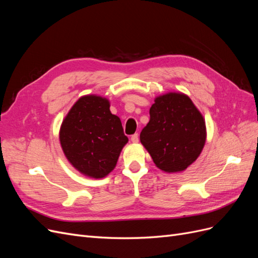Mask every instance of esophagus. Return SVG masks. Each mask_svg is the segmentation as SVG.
Segmentation results:
<instances>
[{"instance_id": "34e87169", "label": "esophagus", "mask_w": 258, "mask_h": 258, "mask_svg": "<svg viewBox=\"0 0 258 258\" xmlns=\"http://www.w3.org/2000/svg\"><path fill=\"white\" fill-rule=\"evenodd\" d=\"M131 142L132 143H138L139 142V136H138V134H135V135L131 136Z\"/></svg>"}]
</instances>
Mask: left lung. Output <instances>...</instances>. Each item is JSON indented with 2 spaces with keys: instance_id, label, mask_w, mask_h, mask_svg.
<instances>
[{
  "instance_id": "obj_1",
  "label": "left lung",
  "mask_w": 258,
  "mask_h": 258,
  "mask_svg": "<svg viewBox=\"0 0 258 258\" xmlns=\"http://www.w3.org/2000/svg\"><path fill=\"white\" fill-rule=\"evenodd\" d=\"M150 121L140 140L160 170L184 171L198 158L206 143V122L184 93L169 92L155 99Z\"/></svg>"
}]
</instances>
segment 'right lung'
Instances as JSON below:
<instances>
[{
    "label": "right lung",
    "mask_w": 258,
    "mask_h": 258,
    "mask_svg": "<svg viewBox=\"0 0 258 258\" xmlns=\"http://www.w3.org/2000/svg\"><path fill=\"white\" fill-rule=\"evenodd\" d=\"M59 139L71 165L93 178L111 172L128 142L119 117L111 113L108 100L99 96L76 101L62 121Z\"/></svg>",
    "instance_id": "obj_1"
}]
</instances>
